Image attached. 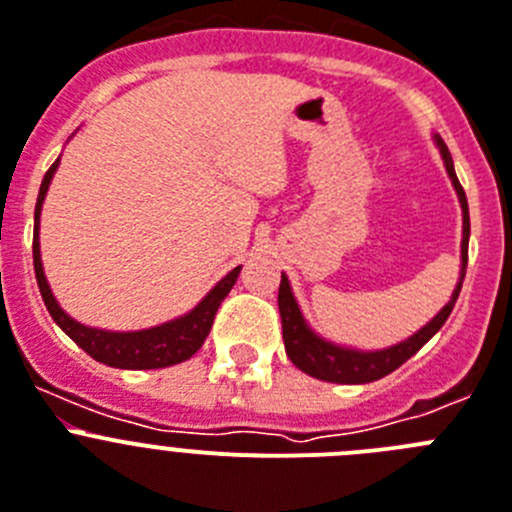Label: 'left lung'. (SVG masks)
I'll list each match as a JSON object with an SVG mask.
<instances>
[{"label":"left lung","instance_id":"obj_1","mask_svg":"<svg viewBox=\"0 0 512 512\" xmlns=\"http://www.w3.org/2000/svg\"><path fill=\"white\" fill-rule=\"evenodd\" d=\"M434 145L439 147L441 160H444V168L451 178V186L457 191L459 206H462V267H459V280L457 288L451 293L449 303L436 313L434 319L428 321L423 329H418L416 334L403 339V342L393 344V347L385 349H354L344 347V344H336L319 336L316 331L308 326V321L303 319L301 306H298L296 296H293V288H290L288 275H280V290H278V308H280V321H283V342H285V354L290 357V362L303 370L306 375L316 377V380L324 382H339V385H365V382H375L380 377L390 375L393 370H398L405 359H411L423 344L446 324L451 308L457 303L459 290H462L464 273H467V247H469V206L467 196H464V188L459 183L457 173H454V160H451L449 147L441 140L439 135H434Z\"/></svg>","mask_w":512,"mask_h":512}]
</instances>
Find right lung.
<instances>
[{
  "label": "right lung",
  "mask_w": 512,
  "mask_h": 512,
  "mask_svg": "<svg viewBox=\"0 0 512 512\" xmlns=\"http://www.w3.org/2000/svg\"><path fill=\"white\" fill-rule=\"evenodd\" d=\"M61 165V158L50 165L45 173L43 183H40L38 204H35V237H32V262H35V278H38L40 296H43L45 308L53 316V321L71 336L78 347L84 349L89 357L96 362L109 367H119V370H158V367L178 365L186 362L188 357L199 352L204 339L209 336L214 316L222 306L224 298L229 296L232 285L237 283V275L242 265L234 267L232 273L224 275L214 288L201 298L196 306L188 313L170 319L165 324L150 326V329L140 331H109L96 329V326H86L81 321L71 319L61 308V303L55 301L53 290H50L48 278L43 270V257H40V211H43L45 193H48L50 181H53L55 170Z\"/></svg>",
  "instance_id": "right-lung-1"
}]
</instances>
